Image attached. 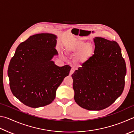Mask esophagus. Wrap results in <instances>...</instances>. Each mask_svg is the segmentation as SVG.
I'll return each mask as SVG.
<instances>
[{"label":"esophagus","instance_id":"obj_1","mask_svg":"<svg viewBox=\"0 0 134 134\" xmlns=\"http://www.w3.org/2000/svg\"><path fill=\"white\" fill-rule=\"evenodd\" d=\"M74 71H75L74 68V67H72V68H71V70H70V74H69V75H71L72 74V73H73V72H74Z\"/></svg>","mask_w":134,"mask_h":134}]
</instances>
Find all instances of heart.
Returning <instances> with one entry per match:
<instances>
[{"instance_id": "heart-1", "label": "heart", "mask_w": 134, "mask_h": 134, "mask_svg": "<svg viewBox=\"0 0 134 134\" xmlns=\"http://www.w3.org/2000/svg\"><path fill=\"white\" fill-rule=\"evenodd\" d=\"M65 49L67 53H76L75 60L80 64L87 62L93 54L94 48L91 44L86 43L80 39L73 38L67 43Z\"/></svg>"}]
</instances>
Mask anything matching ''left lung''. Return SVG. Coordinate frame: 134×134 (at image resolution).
I'll use <instances>...</instances> for the list:
<instances>
[{
  "instance_id": "left-lung-1",
  "label": "left lung",
  "mask_w": 134,
  "mask_h": 134,
  "mask_svg": "<svg viewBox=\"0 0 134 134\" xmlns=\"http://www.w3.org/2000/svg\"><path fill=\"white\" fill-rule=\"evenodd\" d=\"M94 42V54L71 77L76 103L88 110L99 111L122 93L126 68L116 42L96 37Z\"/></svg>"
}]
</instances>
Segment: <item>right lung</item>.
<instances>
[{"label":"right lung","mask_w":134,"mask_h":134,"mask_svg":"<svg viewBox=\"0 0 134 134\" xmlns=\"http://www.w3.org/2000/svg\"><path fill=\"white\" fill-rule=\"evenodd\" d=\"M57 36L50 33L29 37L17 47L8 74L13 96L25 105L38 108L52 103L55 92L71 67L57 66L52 61L58 55Z\"/></svg>","instance_id":"1"}]
</instances>
